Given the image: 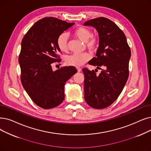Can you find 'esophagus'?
<instances>
[{"mask_svg": "<svg viewBox=\"0 0 151 151\" xmlns=\"http://www.w3.org/2000/svg\"><path fill=\"white\" fill-rule=\"evenodd\" d=\"M76 68H77V70L78 72H80L81 71V68L80 67H76Z\"/></svg>", "mask_w": 151, "mask_h": 151, "instance_id": "obj_1", "label": "esophagus"}]
</instances>
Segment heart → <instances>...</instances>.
<instances>
[{
    "mask_svg": "<svg viewBox=\"0 0 151 151\" xmlns=\"http://www.w3.org/2000/svg\"><path fill=\"white\" fill-rule=\"evenodd\" d=\"M73 35L86 44L87 48L94 51L98 46V40L96 37L93 36L92 31L88 28L80 27L73 31ZM58 48L62 52L68 51V36L65 32H62L57 39ZM91 58L90 54L84 52L82 54H73L68 55L65 58V62L70 66L79 67L87 62Z\"/></svg>",
    "mask_w": 151,
    "mask_h": 151,
    "instance_id": "b5f03b06",
    "label": "heart"
}]
</instances>
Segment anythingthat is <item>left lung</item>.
Listing matches in <instances>:
<instances>
[{
	"label": "left lung",
	"instance_id": "1",
	"mask_svg": "<svg viewBox=\"0 0 151 151\" xmlns=\"http://www.w3.org/2000/svg\"><path fill=\"white\" fill-rule=\"evenodd\" d=\"M84 25L92 26L99 33L96 57L88 63L102 70L97 75L96 69H83L84 99L91 107L104 109L116 100L128 80L131 50L124 32L110 19L99 17Z\"/></svg>",
	"mask_w": 151,
	"mask_h": 151
}]
</instances>
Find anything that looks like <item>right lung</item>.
Returning a JSON list of instances; mask_svg holds the SVG:
<instances>
[{"instance_id": "obj_1", "label": "right lung", "mask_w": 151, "mask_h": 151, "mask_svg": "<svg viewBox=\"0 0 151 151\" xmlns=\"http://www.w3.org/2000/svg\"><path fill=\"white\" fill-rule=\"evenodd\" d=\"M74 24L45 17L36 22L22 39L18 57L21 82L31 100L41 108L59 106L65 98V83L77 72L73 66L55 71L52 68V63L61 62L58 36Z\"/></svg>"}]
</instances>
